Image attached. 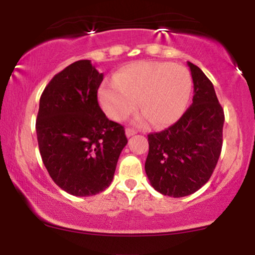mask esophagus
<instances>
[{
	"label": "esophagus",
	"mask_w": 255,
	"mask_h": 255,
	"mask_svg": "<svg viewBox=\"0 0 255 255\" xmlns=\"http://www.w3.org/2000/svg\"><path fill=\"white\" fill-rule=\"evenodd\" d=\"M134 134H136V131L134 129H131V128H127V129H126V135H127L128 137L133 136Z\"/></svg>",
	"instance_id": "1"
}]
</instances>
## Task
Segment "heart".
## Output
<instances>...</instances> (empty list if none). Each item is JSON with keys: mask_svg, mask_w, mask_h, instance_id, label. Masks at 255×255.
Returning a JSON list of instances; mask_svg holds the SVG:
<instances>
[{"mask_svg": "<svg viewBox=\"0 0 255 255\" xmlns=\"http://www.w3.org/2000/svg\"><path fill=\"white\" fill-rule=\"evenodd\" d=\"M192 92V77L186 67L171 62H135L124 67L114 80L104 81L98 91L102 109L110 119L129 116L139 99L140 124L153 121L166 127L183 115Z\"/></svg>", "mask_w": 255, "mask_h": 255, "instance_id": "obj_1", "label": "heart"}]
</instances>
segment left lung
Returning a JSON list of instances; mask_svg holds the SVG:
<instances>
[{
  "instance_id": "1",
  "label": "left lung",
  "mask_w": 255,
  "mask_h": 255,
  "mask_svg": "<svg viewBox=\"0 0 255 255\" xmlns=\"http://www.w3.org/2000/svg\"><path fill=\"white\" fill-rule=\"evenodd\" d=\"M188 67L192 105L176 124L147 135L146 175L157 192L172 198L193 194L210 180L223 145L224 111L213 85L198 66Z\"/></svg>"
}]
</instances>
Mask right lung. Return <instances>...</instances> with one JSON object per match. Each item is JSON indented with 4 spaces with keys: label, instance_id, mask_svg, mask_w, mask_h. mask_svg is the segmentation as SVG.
Here are the masks:
<instances>
[{
    "label": "right lung",
    "instance_id": "1",
    "mask_svg": "<svg viewBox=\"0 0 255 255\" xmlns=\"http://www.w3.org/2000/svg\"><path fill=\"white\" fill-rule=\"evenodd\" d=\"M102 81L103 73L80 60L55 75L40 96L36 130L42 160L52 181L75 197L110 186L128 142L125 128L99 107Z\"/></svg>",
    "mask_w": 255,
    "mask_h": 255
}]
</instances>
